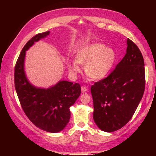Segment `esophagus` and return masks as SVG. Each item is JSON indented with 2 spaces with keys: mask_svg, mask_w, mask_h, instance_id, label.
Returning a JSON list of instances; mask_svg holds the SVG:
<instances>
[{
  "mask_svg": "<svg viewBox=\"0 0 156 156\" xmlns=\"http://www.w3.org/2000/svg\"><path fill=\"white\" fill-rule=\"evenodd\" d=\"M81 91H82V92H86L87 91V88L86 87H84V86H82L81 87Z\"/></svg>",
  "mask_w": 156,
  "mask_h": 156,
  "instance_id": "34e87169",
  "label": "esophagus"
}]
</instances>
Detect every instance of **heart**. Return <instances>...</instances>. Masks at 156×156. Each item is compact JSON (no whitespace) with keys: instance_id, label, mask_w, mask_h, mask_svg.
I'll return each instance as SVG.
<instances>
[{"instance_id":"1","label":"heart","mask_w":156,"mask_h":156,"mask_svg":"<svg viewBox=\"0 0 156 156\" xmlns=\"http://www.w3.org/2000/svg\"><path fill=\"white\" fill-rule=\"evenodd\" d=\"M116 59L114 49L102 44H92L80 48L75 54V60L68 63V70L72 75L81 71L80 65H85L84 71L92 80L104 78L113 66Z\"/></svg>"}]
</instances>
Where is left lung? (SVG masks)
Masks as SVG:
<instances>
[{
  "label": "left lung",
  "mask_w": 156,
  "mask_h": 156,
  "mask_svg": "<svg viewBox=\"0 0 156 156\" xmlns=\"http://www.w3.org/2000/svg\"><path fill=\"white\" fill-rule=\"evenodd\" d=\"M126 54L105 78L94 82L90 91L93 119L98 127L112 132L125 126L133 117L143 97L145 74L140 49L127 39Z\"/></svg>",
  "instance_id": "obj_1"
}]
</instances>
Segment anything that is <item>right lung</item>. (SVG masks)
<instances>
[{
	"instance_id": "obj_1",
	"label": "right lung",
	"mask_w": 156,
	"mask_h": 156,
	"mask_svg": "<svg viewBox=\"0 0 156 156\" xmlns=\"http://www.w3.org/2000/svg\"><path fill=\"white\" fill-rule=\"evenodd\" d=\"M49 34L46 31L35 35L23 47L15 66L14 81L20 104L29 120L42 130L57 133L69 122V107L80 95V85L60 81L48 89L35 88L28 82L23 68L25 51Z\"/></svg>"
}]
</instances>
